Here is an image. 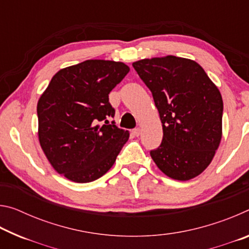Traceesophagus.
<instances>
[{
  "label": "esophagus",
  "mask_w": 249,
  "mask_h": 249,
  "mask_svg": "<svg viewBox=\"0 0 249 249\" xmlns=\"http://www.w3.org/2000/svg\"><path fill=\"white\" fill-rule=\"evenodd\" d=\"M132 134L134 135V136H136V137H138L141 135V128H135V129H133L132 130Z\"/></svg>",
  "instance_id": "34e87169"
}]
</instances>
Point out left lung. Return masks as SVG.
I'll return each instance as SVG.
<instances>
[{"mask_svg":"<svg viewBox=\"0 0 249 249\" xmlns=\"http://www.w3.org/2000/svg\"><path fill=\"white\" fill-rule=\"evenodd\" d=\"M153 93L162 123V142L150 156L163 174L187 181L202 174L222 140L223 100L195 60L176 56L133 62Z\"/></svg>","mask_w":249,"mask_h":249,"instance_id":"left-lung-1","label":"left lung"}]
</instances>
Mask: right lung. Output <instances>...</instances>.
<instances>
[{"mask_svg":"<svg viewBox=\"0 0 249 249\" xmlns=\"http://www.w3.org/2000/svg\"><path fill=\"white\" fill-rule=\"evenodd\" d=\"M128 71L124 62L91 59L53 75L37 103V115L40 147L58 174L86 183L114 165L129 132L109 124L115 111L108 94Z\"/></svg>","mask_w":249,"mask_h":249,"instance_id":"obj_1","label":"right lung"}]
</instances>
